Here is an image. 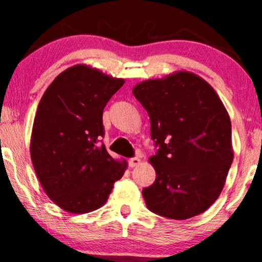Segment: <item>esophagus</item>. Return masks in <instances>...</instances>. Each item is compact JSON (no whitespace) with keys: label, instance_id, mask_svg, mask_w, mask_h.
Returning <instances> with one entry per match:
<instances>
[{"label":"esophagus","instance_id":"1","mask_svg":"<svg viewBox=\"0 0 262 262\" xmlns=\"http://www.w3.org/2000/svg\"><path fill=\"white\" fill-rule=\"evenodd\" d=\"M129 167H135L140 164V159L139 158H133V159H129L128 161Z\"/></svg>","mask_w":262,"mask_h":262}]
</instances>
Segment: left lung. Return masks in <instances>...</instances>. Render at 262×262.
<instances>
[{"label": "left lung", "instance_id": "1", "mask_svg": "<svg viewBox=\"0 0 262 262\" xmlns=\"http://www.w3.org/2000/svg\"><path fill=\"white\" fill-rule=\"evenodd\" d=\"M132 92L159 146L149 158L156 179L143 189L146 207L177 221L196 217L219 197L234 159L227 108L206 80L186 70L141 81Z\"/></svg>", "mask_w": 262, "mask_h": 262}]
</instances>
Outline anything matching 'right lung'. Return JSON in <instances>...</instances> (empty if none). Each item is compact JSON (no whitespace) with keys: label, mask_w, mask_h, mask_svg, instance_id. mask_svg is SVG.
<instances>
[{"label":"right lung","mask_w":262,"mask_h":262,"mask_svg":"<svg viewBox=\"0 0 262 262\" xmlns=\"http://www.w3.org/2000/svg\"><path fill=\"white\" fill-rule=\"evenodd\" d=\"M124 79L77 64L59 74L38 104L31 159L47 196L65 212L101 208L128 162L113 159L104 144L102 116Z\"/></svg>","instance_id":"obj_1"}]
</instances>
